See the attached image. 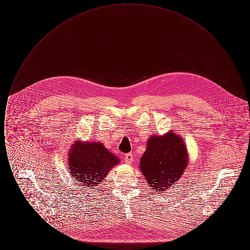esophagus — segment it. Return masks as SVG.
Masks as SVG:
<instances>
[{"mask_svg": "<svg viewBox=\"0 0 250 250\" xmlns=\"http://www.w3.org/2000/svg\"><path fill=\"white\" fill-rule=\"evenodd\" d=\"M133 160H134V157H133V154H131V153L126 154L125 156V161L126 164H131L133 162Z\"/></svg>", "mask_w": 250, "mask_h": 250, "instance_id": "obj_1", "label": "esophagus"}]
</instances>
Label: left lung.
Returning a JSON list of instances; mask_svg holds the SVG:
<instances>
[{
    "label": "left lung",
    "mask_w": 250,
    "mask_h": 250,
    "mask_svg": "<svg viewBox=\"0 0 250 250\" xmlns=\"http://www.w3.org/2000/svg\"><path fill=\"white\" fill-rule=\"evenodd\" d=\"M188 158L184 139L175 131L169 130L148 139L140 170L151 189L160 194L181 179L188 165Z\"/></svg>",
    "instance_id": "obj_1"
}]
</instances>
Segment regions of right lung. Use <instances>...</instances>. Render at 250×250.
I'll return each mask as SVG.
<instances>
[{
  "label": "right lung",
  "instance_id": "add662e5",
  "mask_svg": "<svg viewBox=\"0 0 250 250\" xmlns=\"http://www.w3.org/2000/svg\"><path fill=\"white\" fill-rule=\"evenodd\" d=\"M67 158L72 177L88 189L102 183L110 169L120 163L119 157L102 143L83 142L80 139L72 143Z\"/></svg>",
  "mask_w": 250,
  "mask_h": 250
}]
</instances>
